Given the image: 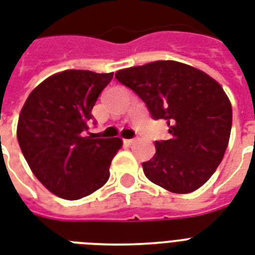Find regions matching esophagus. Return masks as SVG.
Here are the masks:
<instances>
[{"mask_svg": "<svg viewBox=\"0 0 255 255\" xmlns=\"http://www.w3.org/2000/svg\"><path fill=\"white\" fill-rule=\"evenodd\" d=\"M136 139H124V144L126 145H131L132 143H135Z\"/></svg>", "mask_w": 255, "mask_h": 255, "instance_id": "obj_1", "label": "esophagus"}]
</instances>
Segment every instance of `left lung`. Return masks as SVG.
Wrapping results in <instances>:
<instances>
[{"label": "left lung", "mask_w": 255, "mask_h": 255, "mask_svg": "<svg viewBox=\"0 0 255 255\" xmlns=\"http://www.w3.org/2000/svg\"><path fill=\"white\" fill-rule=\"evenodd\" d=\"M115 77L145 103L152 119L168 126L170 139L155 141L153 158L143 163L145 176L176 194L205 184L230 137L233 111L222 87L205 72L170 60L122 69Z\"/></svg>", "instance_id": "8db88e82"}]
</instances>
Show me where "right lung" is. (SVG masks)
Here are the masks:
<instances>
[{
	"instance_id": "add662e5",
	"label": "right lung",
	"mask_w": 255,
	"mask_h": 255,
	"mask_svg": "<svg viewBox=\"0 0 255 255\" xmlns=\"http://www.w3.org/2000/svg\"><path fill=\"white\" fill-rule=\"evenodd\" d=\"M112 77L114 73L64 71L37 85L21 110V151L37 179L57 197L80 199L110 178L122 139H95L86 132L91 111Z\"/></svg>"
}]
</instances>
